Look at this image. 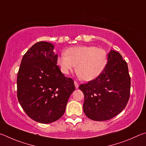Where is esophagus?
I'll return each instance as SVG.
<instances>
[{
    "instance_id": "1",
    "label": "esophagus",
    "mask_w": 146,
    "mask_h": 146,
    "mask_svg": "<svg viewBox=\"0 0 146 146\" xmlns=\"http://www.w3.org/2000/svg\"><path fill=\"white\" fill-rule=\"evenodd\" d=\"M74 85H75L76 88H78V87H79V84H78V83L76 81H74Z\"/></svg>"
}]
</instances>
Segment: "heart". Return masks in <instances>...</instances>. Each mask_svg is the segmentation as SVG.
I'll return each mask as SVG.
<instances>
[{"mask_svg": "<svg viewBox=\"0 0 146 146\" xmlns=\"http://www.w3.org/2000/svg\"><path fill=\"white\" fill-rule=\"evenodd\" d=\"M61 71L67 75L76 65V72L85 81L93 80L103 72L107 64V54L103 48L93 46L69 48L58 58Z\"/></svg>", "mask_w": 146, "mask_h": 146, "instance_id": "b5f03b06", "label": "heart"}]
</instances>
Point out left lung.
Returning a JSON list of instances; mask_svg holds the SVG:
<instances>
[{
  "mask_svg": "<svg viewBox=\"0 0 146 146\" xmlns=\"http://www.w3.org/2000/svg\"><path fill=\"white\" fill-rule=\"evenodd\" d=\"M130 86L126 61L119 52L111 50L103 72L95 80L79 86L85 96L84 113L93 121L112 119L127 105Z\"/></svg>",
  "mask_w": 146,
  "mask_h": 146,
  "instance_id": "8db88e82",
  "label": "left lung"
}]
</instances>
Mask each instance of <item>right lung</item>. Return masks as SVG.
Instances as JSON below:
<instances>
[{"mask_svg": "<svg viewBox=\"0 0 146 146\" xmlns=\"http://www.w3.org/2000/svg\"><path fill=\"white\" fill-rule=\"evenodd\" d=\"M54 46L47 42L33 45L22 58L17 76V98L31 119L42 124L57 121L65 113L74 81L57 65Z\"/></svg>", "mask_w": 146, "mask_h": 146, "instance_id": "1", "label": "right lung"}]
</instances>
